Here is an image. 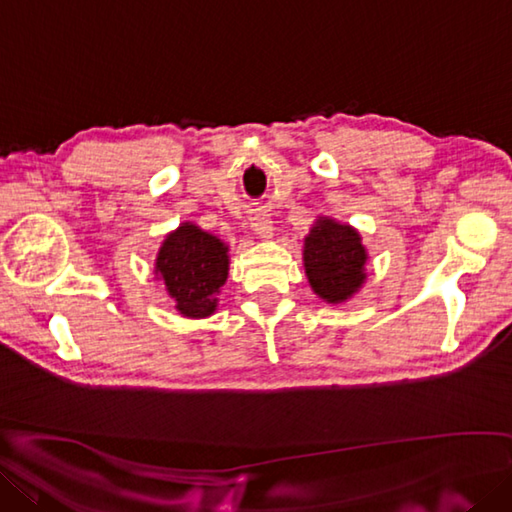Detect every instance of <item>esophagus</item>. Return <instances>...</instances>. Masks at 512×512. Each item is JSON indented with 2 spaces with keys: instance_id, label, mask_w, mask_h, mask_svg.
<instances>
[{
  "instance_id": "obj_1",
  "label": "esophagus",
  "mask_w": 512,
  "mask_h": 512,
  "mask_svg": "<svg viewBox=\"0 0 512 512\" xmlns=\"http://www.w3.org/2000/svg\"><path fill=\"white\" fill-rule=\"evenodd\" d=\"M251 227L255 231V235H259L261 240H270L272 237V220L266 218V213H255V216L251 218Z\"/></svg>"
}]
</instances>
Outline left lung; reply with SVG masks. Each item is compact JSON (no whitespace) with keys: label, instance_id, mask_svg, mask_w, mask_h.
<instances>
[{"label":"left lung","instance_id":"obj_1","mask_svg":"<svg viewBox=\"0 0 512 512\" xmlns=\"http://www.w3.org/2000/svg\"><path fill=\"white\" fill-rule=\"evenodd\" d=\"M366 261L362 237L349 224L318 218L305 237V275L312 290L327 303H344L362 288Z\"/></svg>","mask_w":512,"mask_h":512}]
</instances>
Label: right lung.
<instances>
[{"mask_svg":"<svg viewBox=\"0 0 512 512\" xmlns=\"http://www.w3.org/2000/svg\"><path fill=\"white\" fill-rule=\"evenodd\" d=\"M157 275L185 318H207L229 277V246L216 235L183 222L165 240L154 261Z\"/></svg>","mask_w":512,"mask_h":512,"instance_id":"1","label":"right lung"}]
</instances>
